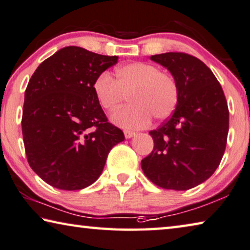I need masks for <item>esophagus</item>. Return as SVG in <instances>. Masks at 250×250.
Returning <instances> with one entry per match:
<instances>
[{"label": "esophagus", "mask_w": 250, "mask_h": 250, "mask_svg": "<svg viewBox=\"0 0 250 250\" xmlns=\"http://www.w3.org/2000/svg\"><path fill=\"white\" fill-rule=\"evenodd\" d=\"M124 133H125V137L126 138V139H130V138H132L134 134H136V132L130 131V130H125Z\"/></svg>", "instance_id": "1"}]
</instances>
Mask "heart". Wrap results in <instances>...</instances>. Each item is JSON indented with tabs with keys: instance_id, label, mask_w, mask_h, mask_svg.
<instances>
[{
	"instance_id": "obj_1",
	"label": "heart",
	"mask_w": 250,
	"mask_h": 250,
	"mask_svg": "<svg viewBox=\"0 0 250 250\" xmlns=\"http://www.w3.org/2000/svg\"><path fill=\"white\" fill-rule=\"evenodd\" d=\"M99 104L108 112H114L129 94L130 104L112 116L114 124L129 129L145 128L151 121L165 120L176 109L179 89L171 74L157 65L131 62L116 69V78L101 73L93 82Z\"/></svg>"
}]
</instances>
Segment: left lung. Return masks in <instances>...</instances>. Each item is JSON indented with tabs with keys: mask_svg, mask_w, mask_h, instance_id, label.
I'll return each mask as SVG.
<instances>
[{
	"mask_svg": "<svg viewBox=\"0 0 250 250\" xmlns=\"http://www.w3.org/2000/svg\"><path fill=\"white\" fill-rule=\"evenodd\" d=\"M177 81L179 99L171 117L150 131L153 150L141 161L158 187L188 190L211 177L223 159L229 130L227 100L215 74L184 52L152 55Z\"/></svg>",
	"mask_w": 250,
	"mask_h": 250,
	"instance_id": "1",
	"label": "left lung"
}]
</instances>
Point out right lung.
I'll list each match as a JSON object with an SVG mask.
<instances>
[{"instance_id": "obj_1", "label": "right lung", "mask_w": 250, "mask_h": 250, "mask_svg": "<svg viewBox=\"0 0 250 250\" xmlns=\"http://www.w3.org/2000/svg\"><path fill=\"white\" fill-rule=\"evenodd\" d=\"M118 57L66 46L38 66L24 94L23 142L33 171L61 190L92 185L106 157L125 140L108 122L93 92V82Z\"/></svg>"}]
</instances>
